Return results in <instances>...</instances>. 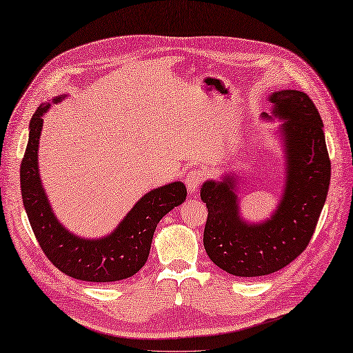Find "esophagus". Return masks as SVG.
<instances>
[{
	"mask_svg": "<svg viewBox=\"0 0 353 353\" xmlns=\"http://www.w3.org/2000/svg\"><path fill=\"white\" fill-rule=\"evenodd\" d=\"M184 181H185L187 190H189L190 195H195L199 189V185L204 181V174L199 169H193L184 176Z\"/></svg>",
	"mask_w": 353,
	"mask_h": 353,
	"instance_id": "obj_1",
	"label": "esophagus"
}]
</instances>
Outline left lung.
<instances>
[{
    "mask_svg": "<svg viewBox=\"0 0 353 353\" xmlns=\"http://www.w3.org/2000/svg\"><path fill=\"white\" fill-rule=\"evenodd\" d=\"M271 114L279 119L277 137L285 158V184L277 208L261 222L243 219L232 170L219 181L207 179L201 199L208 208L204 248L221 270L237 277H259L285 268L307 247L325 205L330 161L323 121L303 91L282 90L268 96Z\"/></svg>",
    "mask_w": 353,
    "mask_h": 353,
    "instance_id": "8db88e82",
    "label": "left lung"
}]
</instances>
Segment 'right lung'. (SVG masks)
<instances>
[{"label": "right lung", "mask_w": 353, "mask_h": 353, "mask_svg": "<svg viewBox=\"0 0 353 353\" xmlns=\"http://www.w3.org/2000/svg\"><path fill=\"white\" fill-rule=\"evenodd\" d=\"M67 94L39 105L30 120L26 154L21 163V193L33 233L46 256L57 270L85 282H119L139 272L149 257L150 243L160 219L183 204L185 185L174 181L145 193L111 233L82 237L57 219L39 175L38 150L46 112Z\"/></svg>", "instance_id": "obj_1"}]
</instances>
